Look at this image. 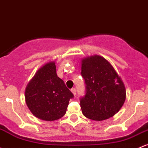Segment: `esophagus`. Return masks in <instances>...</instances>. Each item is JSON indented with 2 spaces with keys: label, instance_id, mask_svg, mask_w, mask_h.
I'll use <instances>...</instances> for the list:
<instances>
[{
  "label": "esophagus",
  "instance_id": "obj_1",
  "mask_svg": "<svg viewBox=\"0 0 148 148\" xmlns=\"http://www.w3.org/2000/svg\"><path fill=\"white\" fill-rule=\"evenodd\" d=\"M71 91L73 94H74V95H76V93H77V90H76V88H73L71 89Z\"/></svg>",
  "mask_w": 148,
  "mask_h": 148
}]
</instances>
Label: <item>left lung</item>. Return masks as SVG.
<instances>
[{"instance_id":"8db88e82","label":"left lung","mask_w":148,"mask_h":148,"mask_svg":"<svg viewBox=\"0 0 148 148\" xmlns=\"http://www.w3.org/2000/svg\"><path fill=\"white\" fill-rule=\"evenodd\" d=\"M82 76L86 94L80 99L86 117L103 121L119 111L126 100V88L121 77L106 59L95 56L82 60Z\"/></svg>"}]
</instances>
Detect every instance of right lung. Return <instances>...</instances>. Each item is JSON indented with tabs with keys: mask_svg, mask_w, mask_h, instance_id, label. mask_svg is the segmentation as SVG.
I'll return each instance as SVG.
<instances>
[{
	"mask_svg": "<svg viewBox=\"0 0 148 148\" xmlns=\"http://www.w3.org/2000/svg\"><path fill=\"white\" fill-rule=\"evenodd\" d=\"M74 95L58 77L55 62L40 67L25 89V101L31 112L44 121H55L65 114Z\"/></svg>",
	"mask_w": 148,
	"mask_h": 148,
	"instance_id": "add662e5",
	"label": "right lung"
}]
</instances>
